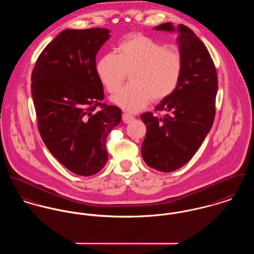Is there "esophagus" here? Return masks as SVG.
Returning <instances> with one entry per match:
<instances>
[{
	"label": "esophagus",
	"instance_id": "34e87169",
	"mask_svg": "<svg viewBox=\"0 0 254 254\" xmlns=\"http://www.w3.org/2000/svg\"><path fill=\"white\" fill-rule=\"evenodd\" d=\"M122 120L124 123H130L131 121L134 120V116H130L128 114H123L122 115Z\"/></svg>",
	"mask_w": 254,
	"mask_h": 254
}]
</instances>
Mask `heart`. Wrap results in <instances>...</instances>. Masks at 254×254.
Listing matches in <instances>:
<instances>
[{
  "instance_id": "obj_1",
  "label": "heart",
  "mask_w": 254,
  "mask_h": 254,
  "mask_svg": "<svg viewBox=\"0 0 254 254\" xmlns=\"http://www.w3.org/2000/svg\"><path fill=\"white\" fill-rule=\"evenodd\" d=\"M184 69L182 54L143 36L132 34L116 47V54L107 53L96 66L97 75L110 93L120 88L131 72L132 84L113 98L126 112L137 113L154 100L169 98L180 84Z\"/></svg>"
}]
</instances>
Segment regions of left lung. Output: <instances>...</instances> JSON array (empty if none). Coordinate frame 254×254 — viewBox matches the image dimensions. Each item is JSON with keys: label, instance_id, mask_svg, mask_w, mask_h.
Segmentation results:
<instances>
[{"label": "left lung", "instance_id": "8db88e82", "mask_svg": "<svg viewBox=\"0 0 254 254\" xmlns=\"http://www.w3.org/2000/svg\"><path fill=\"white\" fill-rule=\"evenodd\" d=\"M155 30L178 31L184 69L177 90L155 108V112H164L165 116H140L146 125L140 151L147 166L170 173L193 157L211 129L217 72L207 47L187 26L180 24L176 29L168 22Z\"/></svg>", "mask_w": 254, "mask_h": 254}]
</instances>
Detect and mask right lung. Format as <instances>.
I'll return each mask as SVG.
<instances>
[{
  "mask_svg": "<svg viewBox=\"0 0 254 254\" xmlns=\"http://www.w3.org/2000/svg\"><path fill=\"white\" fill-rule=\"evenodd\" d=\"M110 37L105 28L62 31L32 71L41 137L51 154L78 176H92L104 168L107 137L121 121L119 108L101 103L104 88L96 71V54Z\"/></svg>",
  "mask_w": 254,
  "mask_h": 254,
  "instance_id": "right-lung-1",
  "label": "right lung"
}]
</instances>
